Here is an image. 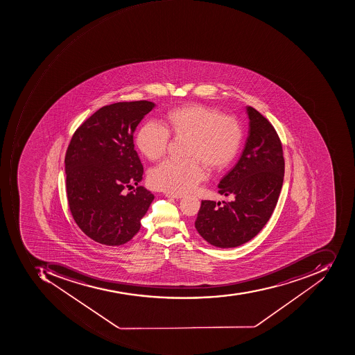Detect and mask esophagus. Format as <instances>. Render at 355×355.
<instances>
[{"label": "esophagus", "instance_id": "1", "mask_svg": "<svg viewBox=\"0 0 355 355\" xmlns=\"http://www.w3.org/2000/svg\"><path fill=\"white\" fill-rule=\"evenodd\" d=\"M165 196L171 198H177V200H178V198H182V194L165 193Z\"/></svg>", "mask_w": 355, "mask_h": 355}]
</instances>
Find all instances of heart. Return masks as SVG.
<instances>
[{"label":"heart","instance_id":"1","mask_svg":"<svg viewBox=\"0 0 355 355\" xmlns=\"http://www.w3.org/2000/svg\"><path fill=\"white\" fill-rule=\"evenodd\" d=\"M171 135L177 139H188L189 159H169L150 174V184L167 193L182 194L193 190L206 177L203 164L221 169L237 155L242 144L241 124L234 116L198 103H189L171 111L166 126L150 121L140 128L137 144L151 161L164 157Z\"/></svg>","mask_w":355,"mask_h":355}]
</instances>
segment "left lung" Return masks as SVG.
Segmentation results:
<instances>
[{"instance_id": "1", "label": "left lung", "mask_w": 355, "mask_h": 355, "mask_svg": "<svg viewBox=\"0 0 355 355\" xmlns=\"http://www.w3.org/2000/svg\"><path fill=\"white\" fill-rule=\"evenodd\" d=\"M250 132L236 165L218 184L230 202L202 200L196 227L209 244L220 248L252 240L269 221L283 186L281 139L273 125L252 107H247Z\"/></svg>"}]
</instances>
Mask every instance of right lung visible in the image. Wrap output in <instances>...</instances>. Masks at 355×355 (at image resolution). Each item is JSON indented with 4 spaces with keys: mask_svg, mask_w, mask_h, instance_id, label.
<instances>
[{
    "mask_svg": "<svg viewBox=\"0 0 355 355\" xmlns=\"http://www.w3.org/2000/svg\"><path fill=\"white\" fill-rule=\"evenodd\" d=\"M155 103L105 105L74 132L64 157L69 208L78 227L95 242L119 246L139 231L155 196L139 186L144 167L134 132ZM138 188L128 194L124 189Z\"/></svg>",
    "mask_w": 355,
    "mask_h": 355,
    "instance_id": "right-lung-1",
    "label": "right lung"
}]
</instances>
